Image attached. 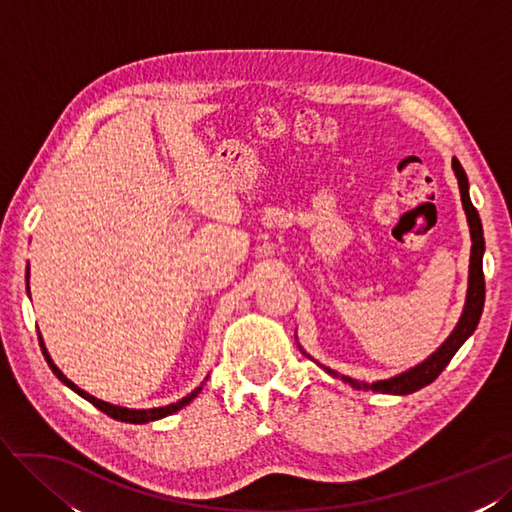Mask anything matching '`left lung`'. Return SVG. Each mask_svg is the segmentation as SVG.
I'll list each match as a JSON object with an SVG mask.
<instances>
[{
	"instance_id": "left-lung-1",
	"label": "left lung",
	"mask_w": 512,
	"mask_h": 512,
	"mask_svg": "<svg viewBox=\"0 0 512 512\" xmlns=\"http://www.w3.org/2000/svg\"><path fill=\"white\" fill-rule=\"evenodd\" d=\"M452 169L457 173L459 180V191H461V201L467 214V223H470V233H472V257H470V287H467V300H465V309L459 319L457 328L452 330L446 343L437 349L433 356H429L425 362L418 364V367L405 371L392 379H382V382L375 384H364L358 382V379L352 377H343V382L352 384L356 390H375V392H384V394H412L420 388L429 386L435 382L437 375H440L448 362L452 360L459 352V347L467 341V337H472V332L476 330L480 315H483V306H485V274H483V253H485V238H483V225H480V216L476 208L470 201V193H467V175L461 167L457 158H452ZM332 377H339L337 371H332L324 367Z\"/></svg>"
}]
</instances>
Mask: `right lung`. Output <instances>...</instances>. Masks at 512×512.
Listing matches in <instances>:
<instances>
[{
	"instance_id": "add662e5",
	"label": "right lung",
	"mask_w": 512,
	"mask_h": 512,
	"mask_svg": "<svg viewBox=\"0 0 512 512\" xmlns=\"http://www.w3.org/2000/svg\"><path fill=\"white\" fill-rule=\"evenodd\" d=\"M27 276H29V270H27ZM38 341H40V349H42V354H45V358H47V362H49V367H51V371L62 379V382L68 386V388H72L75 390L77 394H81L83 399H87L90 401L92 405H96L100 412H105L107 416H111V418H115V420H122V422H133V425H143V422H150V420H158V418H165V416H169V414H173V412H178V410H182L184 405H188L191 403L197 394L201 392V386L197 388V390H193L191 394H188V397H184L182 401H178V403H171V405H165V407H154V410H128V407H118V405H111V403H105V401H100V399H94L92 394H87L85 390H81V388H77L75 384L70 382V379L55 367L53 364V360H51V356H49V352H47V347H45V343H42V337L38 334Z\"/></svg>"
}]
</instances>
